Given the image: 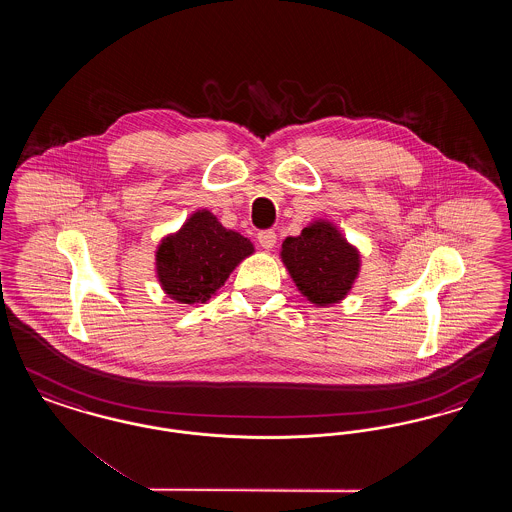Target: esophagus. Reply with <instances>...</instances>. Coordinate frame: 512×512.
<instances>
[{
  "label": "esophagus",
  "mask_w": 512,
  "mask_h": 512,
  "mask_svg": "<svg viewBox=\"0 0 512 512\" xmlns=\"http://www.w3.org/2000/svg\"><path fill=\"white\" fill-rule=\"evenodd\" d=\"M257 240L263 249H272L276 244V232L274 230H263L257 234Z\"/></svg>",
  "instance_id": "34e87169"
}]
</instances>
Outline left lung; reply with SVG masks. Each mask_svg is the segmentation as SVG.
Returning <instances> with one entry per match:
<instances>
[{
    "instance_id": "left-lung-1",
    "label": "left lung",
    "mask_w": 512,
    "mask_h": 512,
    "mask_svg": "<svg viewBox=\"0 0 512 512\" xmlns=\"http://www.w3.org/2000/svg\"><path fill=\"white\" fill-rule=\"evenodd\" d=\"M280 259L299 293L315 307L340 303L361 272V251L326 219L313 220L299 236H288Z\"/></svg>"
}]
</instances>
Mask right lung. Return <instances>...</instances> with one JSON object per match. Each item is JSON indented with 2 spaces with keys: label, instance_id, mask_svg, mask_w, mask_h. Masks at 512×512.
I'll use <instances>...</instances> for the list:
<instances>
[{
  "label": "right lung",
  "instance_id": "add662e5",
  "mask_svg": "<svg viewBox=\"0 0 512 512\" xmlns=\"http://www.w3.org/2000/svg\"><path fill=\"white\" fill-rule=\"evenodd\" d=\"M253 253L255 247L240 232L224 228L209 209H197L157 245L155 274L172 301L199 305Z\"/></svg>",
  "mask_w": 512,
  "mask_h": 512
}]
</instances>
